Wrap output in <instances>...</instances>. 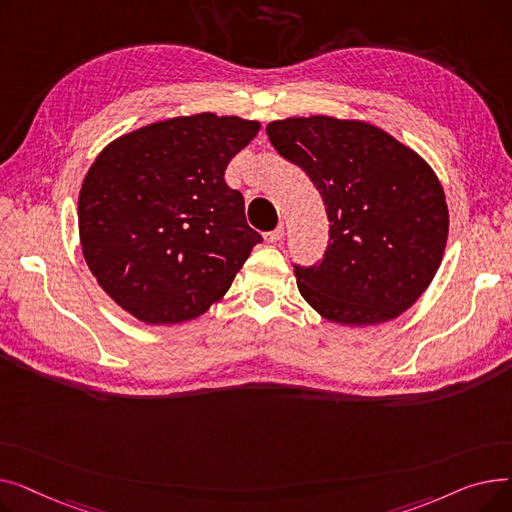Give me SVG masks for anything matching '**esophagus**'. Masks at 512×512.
Wrapping results in <instances>:
<instances>
[{
    "label": "esophagus",
    "instance_id": "esophagus-1",
    "mask_svg": "<svg viewBox=\"0 0 512 512\" xmlns=\"http://www.w3.org/2000/svg\"><path fill=\"white\" fill-rule=\"evenodd\" d=\"M282 238H284V226H282V224H280L276 230L265 234V240H267V242H274V245H276V242H280Z\"/></svg>",
    "mask_w": 512,
    "mask_h": 512
}]
</instances>
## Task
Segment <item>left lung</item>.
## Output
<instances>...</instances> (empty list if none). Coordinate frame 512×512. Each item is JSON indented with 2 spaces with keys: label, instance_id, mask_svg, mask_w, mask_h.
I'll return each instance as SVG.
<instances>
[{
  "label": "left lung",
  "instance_id": "left-lung-1",
  "mask_svg": "<svg viewBox=\"0 0 512 512\" xmlns=\"http://www.w3.org/2000/svg\"><path fill=\"white\" fill-rule=\"evenodd\" d=\"M265 130L276 151L305 170L328 211L324 259L294 265L303 299L334 324L359 328L413 307L448 238L446 197L427 161L363 120L286 118Z\"/></svg>",
  "mask_w": 512,
  "mask_h": 512
}]
</instances>
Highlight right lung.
<instances>
[{"mask_svg": "<svg viewBox=\"0 0 512 512\" xmlns=\"http://www.w3.org/2000/svg\"><path fill=\"white\" fill-rule=\"evenodd\" d=\"M259 128L238 116H178L122 134L97 155L78 195L80 247L99 286L132 317L182 324L228 292L261 234L224 172Z\"/></svg>", "mask_w": 512, "mask_h": 512, "instance_id": "add662e5", "label": "right lung"}]
</instances>
